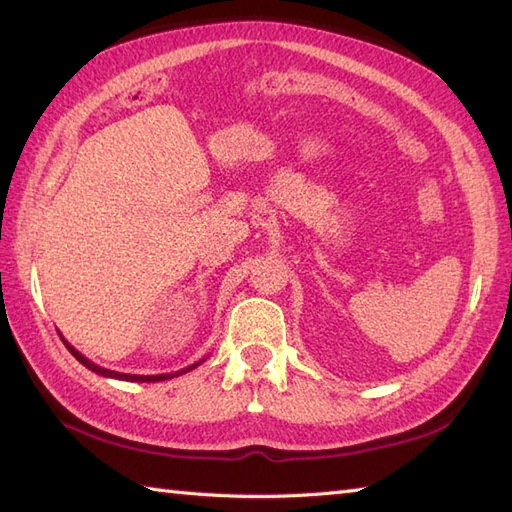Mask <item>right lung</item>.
Masks as SVG:
<instances>
[{"label":"right lung","instance_id":"right-lung-1","mask_svg":"<svg viewBox=\"0 0 512 512\" xmlns=\"http://www.w3.org/2000/svg\"><path fill=\"white\" fill-rule=\"evenodd\" d=\"M59 336H61V341H63V345L68 347L70 350V354L76 358V361H79L81 365H85L90 369V372H94V374H99V376H105V378H116V380H127V383H160V380H169V378H176V376H182V374H187V372H191V369H195L198 367L202 361H198V363H193V365H189V367H184V369H178V372H171V374H154V376H140V374H123V372H112V369H105V367H101V365H96V363H92L90 358H85L79 350H76L74 345H70L68 341L63 339V334L59 332Z\"/></svg>","mask_w":512,"mask_h":512}]
</instances>
